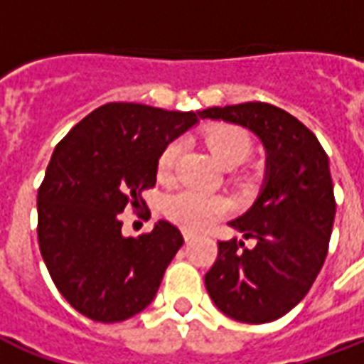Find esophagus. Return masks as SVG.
I'll list each match as a JSON object with an SVG mask.
<instances>
[{
    "label": "esophagus",
    "instance_id": "esophagus-1",
    "mask_svg": "<svg viewBox=\"0 0 364 364\" xmlns=\"http://www.w3.org/2000/svg\"><path fill=\"white\" fill-rule=\"evenodd\" d=\"M183 237H185V242H191V240H195V234H193V232H187V230H185V232H183Z\"/></svg>",
    "mask_w": 364,
    "mask_h": 364
}]
</instances>
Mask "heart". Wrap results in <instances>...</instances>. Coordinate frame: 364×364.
<instances>
[{"instance_id":"b5f03b06","label":"heart","mask_w":364,"mask_h":364,"mask_svg":"<svg viewBox=\"0 0 364 364\" xmlns=\"http://www.w3.org/2000/svg\"><path fill=\"white\" fill-rule=\"evenodd\" d=\"M205 144L210 156L220 166L236 167L252 154V138L244 128L234 124H218L205 134ZM181 156V142L173 140L161 150L158 158L159 179L173 175L177 159ZM228 210V200L220 195L197 189H181L171 193L164 203V214L185 230H203L218 220Z\"/></svg>"}]
</instances>
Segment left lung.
Here are the masks:
<instances>
[{
	"instance_id": "8db88e82",
	"label": "left lung",
	"mask_w": 364,
	"mask_h": 364,
	"mask_svg": "<svg viewBox=\"0 0 364 364\" xmlns=\"http://www.w3.org/2000/svg\"><path fill=\"white\" fill-rule=\"evenodd\" d=\"M198 117L250 128L267 151L259 197L230 222L255 245L218 242V257L205 274L206 290L234 320H279L308 294L328 255L336 218L328 154L310 128L274 105L210 107Z\"/></svg>"
}]
</instances>
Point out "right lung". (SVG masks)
<instances>
[{"label":"right lung","instance_id":"right-lung-1","mask_svg":"<svg viewBox=\"0 0 364 364\" xmlns=\"http://www.w3.org/2000/svg\"><path fill=\"white\" fill-rule=\"evenodd\" d=\"M198 122V112L107 103L54 148L38 187V247L72 308L101 323L132 318L150 304L183 245L173 224L122 236L120 213L146 208L167 144Z\"/></svg>","mask_w":364,"mask_h":364}]
</instances>
